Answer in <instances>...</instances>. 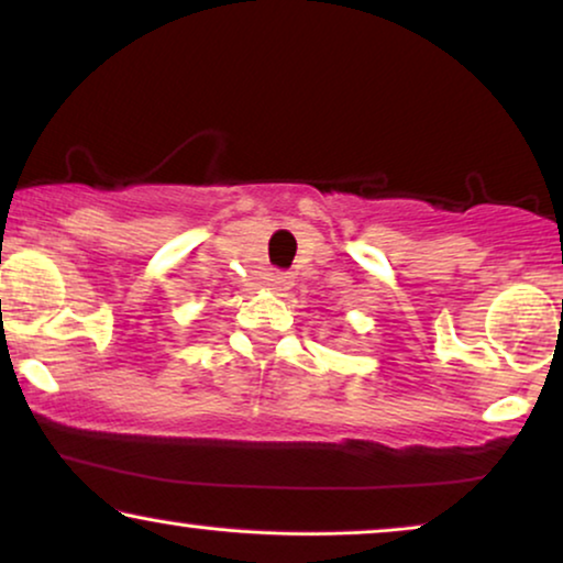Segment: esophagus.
Here are the masks:
<instances>
[{
  "label": "esophagus",
  "instance_id": "1",
  "mask_svg": "<svg viewBox=\"0 0 563 563\" xmlns=\"http://www.w3.org/2000/svg\"><path fill=\"white\" fill-rule=\"evenodd\" d=\"M267 286L273 290H288L294 286V275L290 273H269L267 275Z\"/></svg>",
  "mask_w": 563,
  "mask_h": 563
}]
</instances>
